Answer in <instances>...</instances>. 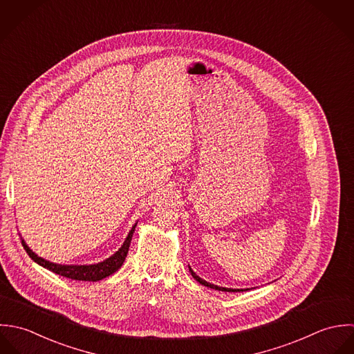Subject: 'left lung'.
Listing matches in <instances>:
<instances>
[{"mask_svg": "<svg viewBox=\"0 0 354 354\" xmlns=\"http://www.w3.org/2000/svg\"><path fill=\"white\" fill-rule=\"evenodd\" d=\"M189 271L192 272V275H193V278L197 281L198 283H201V284H204V286H207V287H209V288H214V290H218V291H228V292H236V291H245V290H250V288H228V287H220V286H217V284H213V283L207 282V281H204V279H201L193 270H192V267L189 266Z\"/></svg>", "mask_w": 354, "mask_h": 354, "instance_id": "obj_1", "label": "left lung"}]
</instances>
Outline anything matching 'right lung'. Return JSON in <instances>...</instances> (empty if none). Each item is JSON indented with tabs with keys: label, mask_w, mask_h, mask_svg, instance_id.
Segmentation results:
<instances>
[{
	"label": "right lung",
	"mask_w": 354,
	"mask_h": 354,
	"mask_svg": "<svg viewBox=\"0 0 354 354\" xmlns=\"http://www.w3.org/2000/svg\"><path fill=\"white\" fill-rule=\"evenodd\" d=\"M138 223V221H137ZM137 223L131 227L127 238L124 239L123 245L120 246V249L118 252H115L111 257L105 259L104 261H100L97 264H86V266H76V264H72V266H66V264H56V263H52L49 260H45L42 257H39L37 253H34L28 245L26 243V241L21 238V245L24 248V250L27 252V254L37 263L39 264L41 267L57 274V275H62L64 278H68L72 281H83V282H98V281H102L104 278L115 274L124 263L126 257H127V253H129V248H130V243H131V238H133V234L136 231V227H137ZM21 236V235H20Z\"/></svg>",
	"instance_id": "right-lung-1"
}]
</instances>
